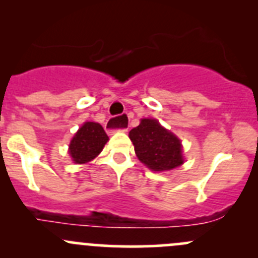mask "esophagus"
Wrapping results in <instances>:
<instances>
[{"label": "esophagus", "mask_w": 258, "mask_h": 258, "mask_svg": "<svg viewBox=\"0 0 258 258\" xmlns=\"http://www.w3.org/2000/svg\"><path fill=\"white\" fill-rule=\"evenodd\" d=\"M117 119L116 117H111L107 122H106V128H107L108 132H127V127L124 126H117Z\"/></svg>", "instance_id": "esophagus-1"}]
</instances>
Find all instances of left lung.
Returning a JSON list of instances; mask_svg holds the SVG:
<instances>
[{
  "label": "left lung",
  "mask_w": 258,
  "mask_h": 258,
  "mask_svg": "<svg viewBox=\"0 0 258 258\" xmlns=\"http://www.w3.org/2000/svg\"><path fill=\"white\" fill-rule=\"evenodd\" d=\"M139 160L156 172L170 171L183 163L182 145L177 136L155 118H142L128 134Z\"/></svg>",
  "instance_id": "8db88e82"
}]
</instances>
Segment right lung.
Masks as SVG:
<instances>
[{
    "mask_svg": "<svg viewBox=\"0 0 258 258\" xmlns=\"http://www.w3.org/2000/svg\"><path fill=\"white\" fill-rule=\"evenodd\" d=\"M108 141L105 130L97 122H85L70 142L69 153L75 163H87L100 155Z\"/></svg>",
    "mask_w": 258,
    "mask_h": 258,
    "instance_id": "add662e5",
    "label": "right lung"
}]
</instances>
